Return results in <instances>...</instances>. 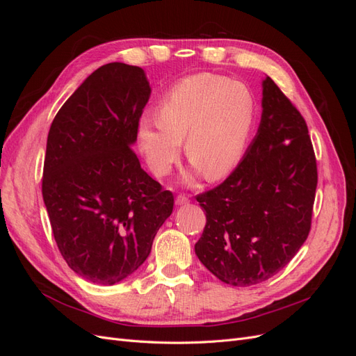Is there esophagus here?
Segmentation results:
<instances>
[{
    "label": "esophagus",
    "instance_id": "obj_1",
    "mask_svg": "<svg viewBox=\"0 0 356 356\" xmlns=\"http://www.w3.org/2000/svg\"><path fill=\"white\" fill-rule=\"evenodd\" d=\"M190 200H188V197L186 196V195H179V196H177V199H175V203L178 204V207H181V204H186V203H188Z\"/></svg>",
    "mask_w": 356,
    "mask_h": 356
}]
</instances>
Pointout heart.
I'll return each mask as SVG.
<instances>
[{"label": "heart", "instance_id": "heart-1", "mask_svg": "<svg viewBox=\"0 0 356 356\" xmlns=\"http://www.w3.org/2000/svg\"><path fill=\"white\" fill-rule=\"evenodd\" d=\"M255 101L241 81L215 74H196L181 80L157 106V118L144 115L138 123V143L147 165L157 177L169 174L186 139L191 161L190 182L203 172L220 179L239 165L252 132Z\"/></svg>", "mask_w": 356, "mask_h": 356}]
</instances>
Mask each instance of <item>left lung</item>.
I'll use <instances>...</instances> for the list:
<instances>
[{
	"label": "left lung",
	"mask_w": 356,
	"mask_h": 356,
	"mask_svg": "<svg viewBox=\"0 0 356 356\" xmlns=\"http://www.w3.org/2000/svg\"><path fill=\"white\" fill-rule=\"evenodd\" d=\"M261 106L239 166L196 197L207 212L196 255L233 286L264 282L293 260L310 232L318 184L307 124L270 77L263 80Z\"/></svg>",
	"instance_id": "left-lung-1"
}]
</instances>
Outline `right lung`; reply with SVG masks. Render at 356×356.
I'll use <instances>...</instances> for the list:
<instances>
[{
  "instance_id": "1",
  "label": "right lung",
  "mask_w": 356,
  "mask_h": 356,
  "mask_svg": "<svg viewBox=\"0 0 356 356\" xmlns=\"http://www.w3.org/2000/svg\"><path fill=\"white\" fill-rule=\"evenodd\" d=\"M149 93L143 68L106 63L50 126L42 199L63 260L93 284L114 285L132 275L174 209L172 193L132 152Z\"/></svg>"
}]
</instances>
